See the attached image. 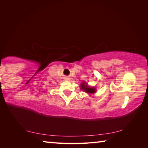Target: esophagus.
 <instances>
[{
  "instance_id": "obj_1",
  "label": "esophagus",
  "mask_w": 148,
  "mask_h": 148,
  "mask_svg": "<svg viewBox=\"0 0 148 148\" xmlns=\"http://www.w3.org/2000/svg\"><path fill=\"white\" fill-rule=\"evenodd\" d=\"M66 79H67L66 80H69V79H68V78H66Z\"/></svg>"
}]
</instances>
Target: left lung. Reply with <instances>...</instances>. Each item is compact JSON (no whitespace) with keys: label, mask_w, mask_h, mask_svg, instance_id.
Listing matches in <instances>:
<instances>
[{"label":"left lung","mask_w":148,"mask_h":148,"mask_svg":"<svg viewBox=\"0 0 148 148\" xmlns=\"http://www.w3.org/2000/svg\"><path fill=\"white\" fill-rule=\"evenodd\" d=\"M80 88L81 90L84 91V92L87 93L88 94H94L95 93L97 92V89L95 87L93 86H89L88 83H86L85 81H83L82 83H81L80 84Z\"/></svg>","instance_id":"8db88e82"}]
</instances>
